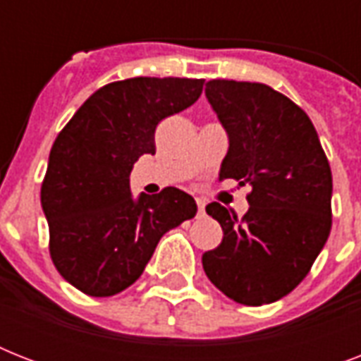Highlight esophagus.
<instances>
[{"label": "esophagus", "instance_id": "obj_1", "mask_svg": "<svg viewBox=\"0 0 361 361\" xmlns=\"http://www.w3.org/2000/svg\"><path fill=\"white\" fill-rule=\"evenodd\" d=\"M197 206H198V212H200V214H204V208H206V200L198 197L197 198Z\"/></svg>", "mask_w": 361, "mask_h": 361}]
</instances>
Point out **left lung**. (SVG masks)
Here are the masks:
<instances>
[{
  "label": "left lung",
  "instance_id": "1",
  "mask_svg": "<svg viewBox=\"0 0 361 361\" xmlns=\"http://www.w3.org/2000/svg\"><path fill=\"white\" fill-rule=\"evenodd\" d=\"M206 99L228 136L219 178L252 191L241 219L206 206L223 241L202 255L204 271L234 302L274 303L302 283L330 236V163L309 116L266 84L209 80Z\"/></svg>",
  "mask_w": 361,
  "mask_h": 361
}]
</instances>
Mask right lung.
Instances as JSON below:
<instances>
[{
  "instance_id": "obj_1",
  "label": "right lung",
  "mask_w": 361,
  "mask_h": 361,
  "mask_svg": "<svg viewBox=\"0 0 361 361\" xmlns=\"http://www.w3.org/2000/svg\"><path fill=\"white\" fill-rule=\"evenodd\" d=\"M197 78L136 76L93 93L59 133L48 157L41 206L50 257L87 296L125 290L142 275L159 240L197 215L191 195L166 187L133 197L129 176L155 153V127L202 93Z\"/></svg>"
}]
</instances>
